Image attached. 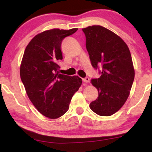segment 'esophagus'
I'll return each instance as SVG.
<instances>
[{
    "label": "esophagus",
    "instance_id": "obj_1",
    "mask_svg": "<svg viewBox=\"0 0 152 152\" xmlns=\"http://www.w3.org/2000/svg\"><path fill=\"white\" fill-rule=\"evenodd\" d=\"M82 81L83 82H85V83H88V82L90 81V78L88 77H86V78H83V79H82Z\"/></svg>",
    "mask_w": 152,
    "mask_h": 152
}]
</instances>
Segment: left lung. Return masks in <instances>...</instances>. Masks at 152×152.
I'll return each instance as SVG.
<instances>
[{
	"label": "left lung",
	"instance_id": "1",
	"mask_svg": "<svg viewBox=\"0 0 152 152\" xmlns=\"http://www.w3.org/2000/svg\"><path fill=\"white\" fill-rule=\"evenodd\" d=\"M82 31L91 65L101 74L99 78L91 79L99 96L89 107L99 116H111L126 102L133 84L130 50L119 36L103 26H88Z\"/></svg>",
	"mask_w": 152,
	"mask_h": 152
}]
</instances>
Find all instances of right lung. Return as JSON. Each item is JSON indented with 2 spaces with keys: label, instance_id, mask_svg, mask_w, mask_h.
I'll return each mask as SVG.
<instances>
[{
  "label": "right lung",
  "instance_id": "1",
  "mask_svg": "<svg viewBox=\"0 0 152 152\" xmlns=\"http://www.w3.org/2000/svg\"><path fill=\"white\" fill-rule=\"evenodd\" d=\"M78 28H54L36 35L26 46L20 68V76L28 96L37 110L49 118L63 116L69 109L74 94L81 86L77 76L60 74L58 62L64 38Z\"/></svg>",
  "mask_w": 152,
  "mask_h": 152
}]
</instances>
